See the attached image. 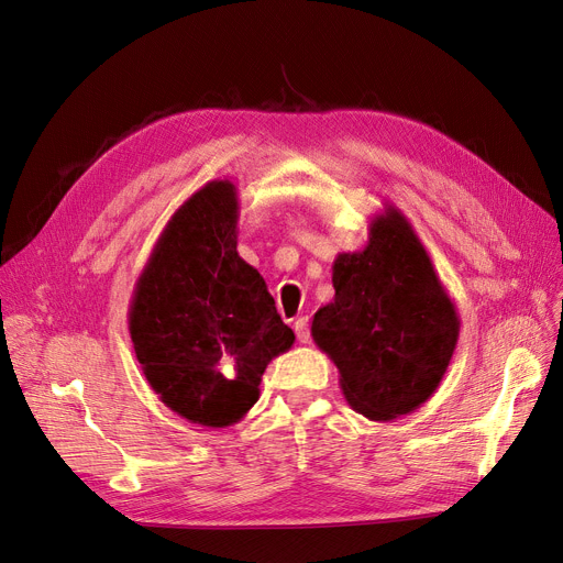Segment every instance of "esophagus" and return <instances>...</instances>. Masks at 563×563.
<instances>
[{"label": "esophagus", "instance_id": "esophagus-1", "mask_svg": "<svg viewBox=\"0 0 563 563\" xmlns=\"http://www.w3.org/2000/svg\"><path fill=\"white\" fill-rule=\"evenodd\" d=\"M294 333H297V340L301 344H308L310 342V329H308V317H299L297 321H294Z\"/></svg>", "mask_w": 563, "mask_h": 563}]
</instances>
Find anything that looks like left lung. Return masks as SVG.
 Listing matches in <instances>:
<instances>
[{"instance_id": "obj_1", "label": "left lung", "mask_w": 563, "mask_h": 563, "mask_svg": "<svg viewBox=\"0 0 563 563\" xmlns=\"http://www.w3.org/2000/svg\"><path fill=\"white\" fill-rule=\"evenodd\" d=\"M333 287L312 340L335 363L349 406L374 422L420 408L450 367L461 319L395 205L372 219L363 251L338 253Z\"/></svg>"}]
</instances>
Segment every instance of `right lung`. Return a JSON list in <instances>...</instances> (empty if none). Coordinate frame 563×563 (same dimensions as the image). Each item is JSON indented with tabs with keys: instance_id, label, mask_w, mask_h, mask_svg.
Here are the masks:
<instances>
[{
	"instance_id": "right-lung-1",
	"label": "right lung",
	"mask_w": 563,
	"mask_h": 563,
	"mask_svg": "<svg viewBox=\"0 0 563 563\" xmlns=\"http://www.w3.org/2000/svg\"><path fill=\"white\" fill-rule=\"evenodd\" d=\"M240 200L212 180L177 207L130 301L145 380L177 416L223 429L260 399L262 374L294 344L264 278L236 253Z\"/></svg>"
}]
</instances>
